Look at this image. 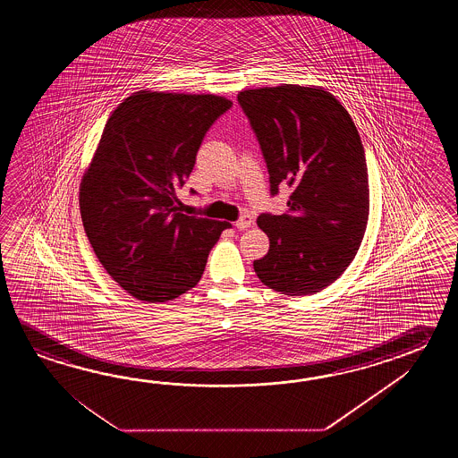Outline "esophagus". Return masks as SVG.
Returning a JSON list of instances; mask_svg holds the SVG:
<instances>
[{
  "mask_svg": "<svg viewBox=\"0 0 458 458\" xmlns=\"http://www.w3.org/2000/svg\"><path fill=\"white\" fill-rule=\"evenodd\" d=\"M252 216L250 215H243L237 223H235V227L239 229V231H245V229H249L250 225H252Z\"/></svg>",
  "mask_w": 458,
  "mask_h": 458,
  "instance_id": "1",
  "label": "esophagus"
}]
</instances>
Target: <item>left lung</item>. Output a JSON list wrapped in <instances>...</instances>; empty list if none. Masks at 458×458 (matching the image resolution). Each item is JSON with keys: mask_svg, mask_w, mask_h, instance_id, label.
<instances>
[{"mask_svg": "<svg viewBox=\"0 0 458 458\" xmlns=\"http://www.w3.org/2000/svg\"><path fill=\"white\" fill-rule=\"evenodd\" d=\"M249 117L270 174V191L288 185V211L260 215L268 253L253 262L260 282L290 296L335 282L365 235L370 190L359 131L341 101L321 87L243 89Z\"/></svg>", "mask_w": 458, "mask_h": 458, "instance_id": "8db88e82", "label": "left lung"}]
</instances>
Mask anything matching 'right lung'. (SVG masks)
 Instances as JSON below:
<instances>
[{
	"label": "right lung",
	"instance_id": "obj_1",
	"mask_svg": "<svg viewBox=\"0 0 458 458\" xmlns=\"http://www.w3.org/2000/svg\"><path fill=\"white\" fill-rule=\"evenodd\" d=\"M233 106L217 95L140 89L111 113L80 183V213L98 260L140 301L193 288L225 221L180 213L178 190L206 131Z\"/></svg>",
	"mask_w": 458,
	"mask_h": 458
}]
</instances>
